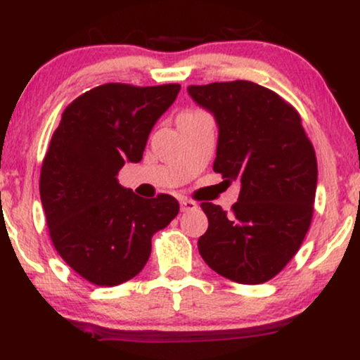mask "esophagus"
Segmentation results:
<instances>
[{"mask_svg": "<svg viewBox=\"0 0 360 360\" xmlns=\"http://www.w3.org/2000/svg\"><path fill=\"white\" fill-rule=\"evenodd\" d=\"M179 205H181V212H191V210L198 208V205L191 200H181Z\"/></svg>", "mask_w": 360, "mask_h": 360, "instance_id": "34e87169", "label": "esophagus"}]
</instances>
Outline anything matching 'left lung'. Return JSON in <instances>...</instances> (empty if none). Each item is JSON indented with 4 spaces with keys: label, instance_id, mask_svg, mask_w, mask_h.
Here are the masks:
<instances>
[{
    "label": "left lung",
    "instance_id": "8db88e82",
    "mask_svg": "<svg viewBox=\"0 0 360 360\" xmlns=\"http://www.w3.org/2000/svg\"><path fill=\"white\" fill-rule=\"evenodd\" d=\"M218 127L213 171L240 184L226 213L201 203L208 230L198 240L214 272L240 284L274 278L292 259L311 223L316 157L298 111L274 91L250 81L188 86Z\"/></svg>",
    "mask_w": 360,
    "mask_h": 360
}]
</instances>
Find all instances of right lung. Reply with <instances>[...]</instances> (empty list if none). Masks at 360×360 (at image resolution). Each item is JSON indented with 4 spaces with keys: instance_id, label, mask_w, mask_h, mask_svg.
I'll return each mask as SVG.
<instances>
[{
    "instance_id": "right-lung-1",
    "label": "right lung",
    "mask_w": 360,
    "mask_h": 360,
    "mask_svg": "<svg viewBox=\"0 0 360 360\" xmlns=\"http://www.w3.org/2000/svg\"><path fill=\"white\" fill-rule=\"evenodd\" d=\"M179 84H110L86 91L62 113L40 172V200L60 257L98 286H117L147 264L152 235L179 213L169 194L147 200L118 184L142 160L157 120Z\"/></svg>"
}]
</instances>
